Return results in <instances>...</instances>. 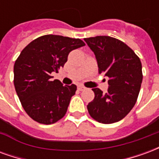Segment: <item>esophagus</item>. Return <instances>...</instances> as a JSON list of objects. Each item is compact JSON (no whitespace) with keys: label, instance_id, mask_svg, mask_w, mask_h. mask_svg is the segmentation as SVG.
Returning a JSON list of instances; mask_svg holds the SVG:
<instances>
[{"label":"esophagus","instance_id":"esophagus-1","mask_svg":"<svg viewBox=\"0 0 159 159\" xmlns=\"http://www.w3.org/2000/svg\"><path fill=\"white\" fill-rule=\"evenodd\" d=\"M85 89H86V88L84 86H83V85H79V86H78V90H80V91H83V90H84Z\"/></svg>","mask_w":159,"mask_h":159}]
</instances>
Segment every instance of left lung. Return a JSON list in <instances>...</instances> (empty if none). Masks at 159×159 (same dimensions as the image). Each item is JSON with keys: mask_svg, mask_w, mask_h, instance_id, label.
I'll list each match as a JSON object with an SVG mask.
<instances>
[{"mask_svg": "<svg viewBox=\"0 0 159 159\" xmlns=\"http://www.w3.org/2000/svg\"><path fill=\"white\" fill-rule=\"evenodd\" d=\"M96 57L99 73L108 76L106 93L93 89L94 99L87 106L89 113L101 123H113L129 113L136 103L142 83L140 58L129 46L114 37L84 38Z\"/></svg>", "mask_w": 159, "mask_h": 159, "instance_id": "obj_1", "label": "left lung"}]
</instances>
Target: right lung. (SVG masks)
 Masks as SVG:
<instances>
[{
  "label": "right lung",
  "mask_w": 159,
  "mask_h": 159,
  "mask_svg": "<svg viewBox=\"0 0 159 159\" xmlns=\"http://www.w3.org/2000/svg\"><path fill=\"white\" fill-rule=\"evenodd\" d=\"M85 46L83 41L45 35L30 42L16 59L13 83L24 110L34 121L52 124L66 115L76 86L52 81L51 73L64 67L70 51Z\"/></svg>",
  "instance_id": "add662e5"
}]
</instances>
